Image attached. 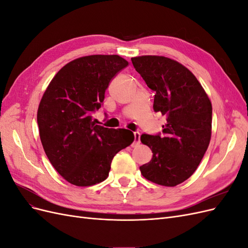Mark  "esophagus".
<instances>
[{
	"mask_svg": "<svg viewBox=\"0 0 248 248\" xmlns=\"http://www.w3.org/2000/svg\"><path fill=\"white\" fill-rule=\"evenodd\" d=\"M133 136H134L133 145H139L140 141V133L139 131H136V132H133Z\"/></svg>",
	"mask_w": 248,
	"mask_h": 248,
	"instance_id": "34e87169",
	"label": "esophagus"
}]
</instances>
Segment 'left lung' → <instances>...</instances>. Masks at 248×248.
Here are the masks:
<instances>
[{"mask_svg":"<svg viewBox=\"0 0 248 248\" xmlns=\"http://www.w3.org/2000/svg\"><path fill=\"white\" fill-rule=\"evenodd\" d=\"M136 70L155 92L153 108L166 117L162 134H141L152 150L140 167L149 181L176 186L188 179L204 157L212 129V104L197 78L179 62L162 56L131 58Z\"/></svg>","mask_w":248,"mask_h":248,"instance_id":"obj_1","label":"left lung"}]
</instances>
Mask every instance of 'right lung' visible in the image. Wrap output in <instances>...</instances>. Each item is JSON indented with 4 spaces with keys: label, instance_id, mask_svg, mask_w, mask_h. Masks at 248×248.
Instances as JSON below:
<instances>
[{
    "label": "right lung",
    "instance_id": "1",
    "mask_svg": "<svg viewBox=\"0 0 248 248\" xmlns=\"http://www.w3.org/2000/svg\"><path fill=\"white\" fill-rule=\"evenodd\" d=\"M128 65L118 55L86 56L66 64L51 79L37 112L42 146L66 181L91 186L108 177L114 156L132 144L133 133L96 125L109 81Z\"/></svg>",
    "mask_w": 248,
    "mask_h": 248
}]
</instances>
